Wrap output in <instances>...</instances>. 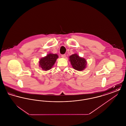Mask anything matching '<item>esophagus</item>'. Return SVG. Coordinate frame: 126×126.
<instances>
[{"label":"esophagus","mask_w":126,"mask_h":126,"mask_svg":"<svg viewBox=\"0 0 126 126\" xmlns=\"http://www.w3.org/2000/svg\"><path fill=\"white\" fill-rule=\"evenodd\" d=\"M66 55L65 54H63V55H61V57L62 58H65L66 57Z\"/></svg>","instance_id":"esophagus-1"}]
</instances>
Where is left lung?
Listing matches in <instances>:
<instances>
[{"instance_id":"1","label":"left lung","mask_w":126,"mask_h":126,"mask_svg":"<svg viewBox=\"0 0 126 126\" xmlns=\"http://www.w3.org/2000/svg\"><path fill=\"white\" fill-rule=\"evenodd\" d=\"M69 60L72 67L76 70L81 71L86 67L87 61L84 58L80 57L78 54L75 53L69 57Z\"/></svg>"}]
</instances>
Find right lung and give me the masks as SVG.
<instances>
[{
	"mask_svg": "<svg viewBox=\"0 0 126 126\" xmlns=\"http://www.w3.org/2000/svg\"><path fill=\"white\" fill-rule=\"evenodd\" d=\"M58 58L59 56L57 54L49 53L40 60L39 66L42 70L48 71L51 69Z\"/></svg>",
	"mask_w": 126,
	"mask_h": 126,
	"instance_id": "right-lung-1",
	"label": "right lung"
}]
</instances>
